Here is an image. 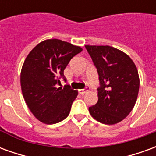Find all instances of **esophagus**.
Wrapping results in <instances>:
<instances>
[{"mask_svg":"<svg viewBox=\"0 0 156 156\" xmlns=\"http://www.w3.org/2000/svg\"><path fill=\"white\" fill-rule=\"evenodd\" d=\"M88 90H89V88H88V87H86V88H83V89H79V93L83 94H85V93H87Z\"/></svg>","mask_w":156,"mask_h":156,"instance_id":"esophagus-1","label":"esophagus"}]
</instances>
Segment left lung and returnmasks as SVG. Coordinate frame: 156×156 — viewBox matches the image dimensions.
<instances>
[{
  "instance_id": "obj_1",
  "label": "left lung",
  "mask_w": 156,
  "mask_h": 156,
  "mask_svg": "<svg viewBox=\"0 0 156 156\" xmlns=\"http://www.w3.org/2000/svg\"><path fill=\"white\" fill-rule=\"evenodd\" d=\"M85 48L97 68L100 86L98 102L88 108L92 117L105 124H117L132 111L140 88V78L133 60L110 46Z\"/></svg>"
}]
</instances>
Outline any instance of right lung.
<instances>
[{
    "label": "right lung",
    "mask_w": 156,
    "mask_h": 156,
    "mask_svg": "<svg viewBox=\"0 0 156 156\" xmlns=\"http://www.w3.org/2000/svg\"><path fill=\"white\" fill-rule=\"evenodd\" d=\"M83 51L59 39L41 41L29 52L21 71V87L27 107L39 121L47 124L68 117L78 91L61 84L63 71L75 55Z\"/></svg>",
    "instance_id": "obj_1"
}]
</instances>
